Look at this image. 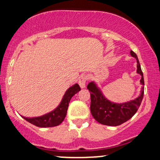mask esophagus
I'll return each instance as SVG.
<instances>
[{
    "instance_id": "obj_1",
    "label": "esophagus",
    "mask_w": 160,
    "mask_h": 160,
    "mask_svg": "<svg viewBox=\"0 0 160 160\" xmlns=\"http://www.w3.org/2000/svg\"><path fill=\"white\" fill-rule=\"evenodd\" d=\"M87 80H88V77L85 74L82 75V76L80 77V79H79V81H78V83H79V85L80 86V87L81 88L85 87L86 82H87Z\"/></svg>"
}]
</instances>
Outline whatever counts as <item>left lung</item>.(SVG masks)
I'll use <instances>...</instances> for the list:
<instances>
[{"label":"left lung","instance_id":"8db88e82","mask_svg":"<svg viewBox=\"0 0 160 160\" xmlns=\"http://www.w3.org/2000/svg\"><path fill=\"white\" fill-rule=\"evenodd\" d=\"M131 56L137 60V72L141 75V83L144 85V76L141 71L140 63L137 55L131 50ZM144 86H142L141 94L135 100L123 104L112 103L107 100L94 82H89L87 89L90 92V111L92 117L97 122L106 126H117L131 119L135 114L140 107L144 97Z\"/></svg>","mask_w":160,"mask_h":160}]
</instances>
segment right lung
I'll return each instance as SVG.
<instances>
[{
  "mask_svg": "<svg viewBox=\"0 0 160 160\" xmlns=\"http://www.w3.org/2000/svg\"><path fill=\"white\" fill-rule=\"evenodd\" d=\"M80 90V87L78 84H75L74 86L69 88L66 91L59 106L50 113L41 116V117H32V118L25 117H22L28 122L34 125V126H38V127L47 128L58 126L63 122L64 119L67 114L69 102L71 98Z\"/></svg>",
  "mask_w": 160,
  "mask_h": 160,
  "instance_id": "obj_1",
  "label": "right lung"
}]
</instances>
